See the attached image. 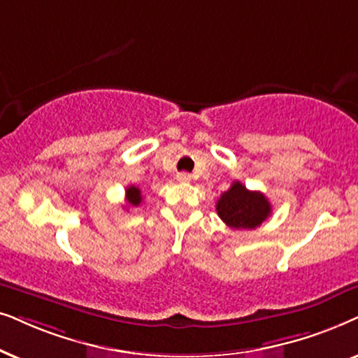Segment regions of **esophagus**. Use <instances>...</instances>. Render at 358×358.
Listing matches in <instances>:
<instances>
[{
  "label": "esophagus",
  "mask_w": 358,
  "mask_h": 358,
  "mask_svg": "<svg viewBox=\"0 0 358 358\" xmlns=\"http://www.w3.org/2000/svg\"><path fill=\"white\" fill-rule=\"evenodd\" d=\"M176 180H178V182H192V175L188 173V171H180V173H176Z\"/></svg>",
  "instance_id": "esophagus-1"
}]
</instances>
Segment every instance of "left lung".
<instances>
[{
  "label": "left lung",
  "instance_id": "8db88e82",
  "mask_svg": "<svg viewBox=\"0 0 358 358\" xmlns=\"http://www.w3.org/2000/svg\"><path fill=\"white\" fill-rule=\"evenodd\" d=\"M217 216L232 229H255L271 214V204L264 193L250 192L234 182L216 203Z\"/></svg>",
  "mask_w": 358,
  "mask_h": 358
}]
</instances>
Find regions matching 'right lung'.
<instances>
[{"label":"right lung","mask_w":358,"mask_h":358,"mask_svg":"<svg viewBox=\"0 0 358 358\" xmlns=\"http://www.w3.org/2000/svg\"><path fill=\"white\" fill-rule=\"evenodd\" d=\"M126 201L129 206H139L141 201H142V193L141 189L134 187V185H131V187L126 188Z\"/></svg>","instance_id":"1"}]
</instances>
